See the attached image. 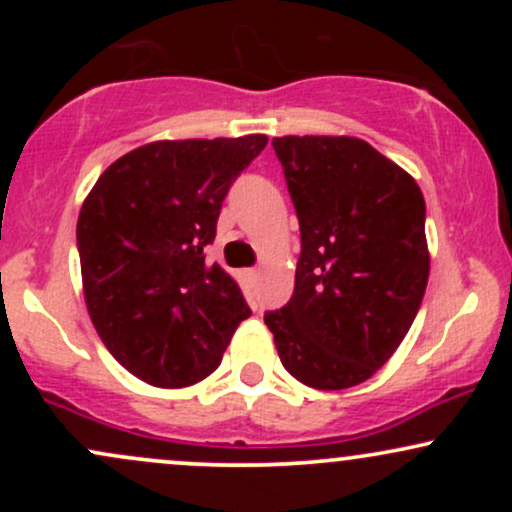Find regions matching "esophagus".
<instances>
[{"label": "esophagus", "mask_w": 512, "mask_h": 512, "mask_svg": "<svg viewBox=\"0 0 512 512\" xmlns=\"http://www.w3.org/2000/svg\"><path fill=\"white\" fill-rule=\"evenodd\" d=\"M243 276H245V279L250 281V284H255V281H257V276H260V269H245Z\"/></svg>", "instance_id": "34e87169"}]
</instances>
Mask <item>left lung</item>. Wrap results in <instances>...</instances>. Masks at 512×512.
<instances>
[{
    "mask_svg": "<svg viewBox=\"0 0 512 512\" xmlns=\"http://www.w3.org/2000/svg\"><path fill=\"white\" fill-rule=\"evenodd\" d=\"M301 257L291 301L264 313L281 363L315 390L368 380L407 337L428 284L426 202L354 137H276Z\"/></svg>",
    "mask_w": 512,
    "mask_h": 512,
    "instance_id": "left-lung-1",
    "label": "left lung"
}]
</instances>
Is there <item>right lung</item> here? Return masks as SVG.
<instances>
[{
    "mask_svg": "<svg viewBox=\"0 0 512 512\" xmlns=\"http://www.w3.org/2000/svg\"><path fill=\"white\" fill-rule=\"evenodd\" d=\"M264 146V134L139 146L86 197L76 248L88 315L117 363L144 383L204 380L252 315L204 248L228 190Z\"/></svg>",
    "mask_w": 512,
    "mask_h": 512,
    "instance_id": "right-lung-1",
    "label": "right lung"
}]
</instances>
